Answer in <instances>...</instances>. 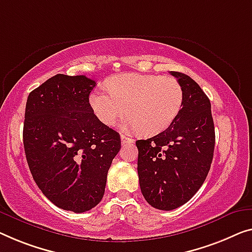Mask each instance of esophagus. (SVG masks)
<instances>
[{"label": "esophagus", "instance_id": "34e87169", "mask_svg": "<svg viewBox=\"0 0 252 252\" xmlns=\"http://www.w3.org/2000/svg\"><path fill=\"white\" fill-rule=\"evenodd\" d=\"M121 141H122V144H132L134 140L132 138L125 136V134H121Z\"/></svg>", "mask_w": 252, "mask_h": 252}]
</instances>
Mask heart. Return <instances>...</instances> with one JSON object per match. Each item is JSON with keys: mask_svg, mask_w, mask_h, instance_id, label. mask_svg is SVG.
<instances>
[{"mask_svg": "<svg viewBox=\"0 0 252 252\" xmlns=\"http://www.w3.org/2000/svg\"><path fill=\"white\" fill-rule=\"evenodd\" d=\"M108 92L95 89L89 104L97 119L106 126L126 113L123 122L127 130L156 134L170 126L183 105V89L170 76L121 73L107 82Z\"/></svg>", "mask_w": 252, "mask_h": 252, "instance_id": "obj_1", "label": "heart"}]
</instances>
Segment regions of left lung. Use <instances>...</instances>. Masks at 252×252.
I'll return each mask as SVG.
<instances>
[{
  "mask_svg": "<svg viewBox=\"0 0 252 252\" xmlns=\"http://www.w3.org/2000/svg\"><path fill=\"white\" fill-rule=\"evenodd\" d=\"M183 89L179 115L163 132L137 140L139 185L154 208L185 205L207 176L215 147L210 100L193 79L171 71Z\"/></svg>",
  "mask_w": 252,
  "mask_h": 252,
  "instance_id": "obj_1",
  "label": "left lung"
}]
</instances>
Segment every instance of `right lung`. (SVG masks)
<instances>
[{"label": "right lung", "mask_w": 252, "mask_h": 252, "mask_svg": "<svg viewBox=\"0 0 252 252\" xmlns=\"http://www.w3.org/2000/svg\"><path fill=\"white\" fill-rule=\"evenodd\" d=\"M86 76L56 74L26 104V158L42 192L59 208L84 213L99 204L107 172L121 148L120 134L94 114Z\"/></svg>", "instance_id": "add662e5"}]
</instances>
